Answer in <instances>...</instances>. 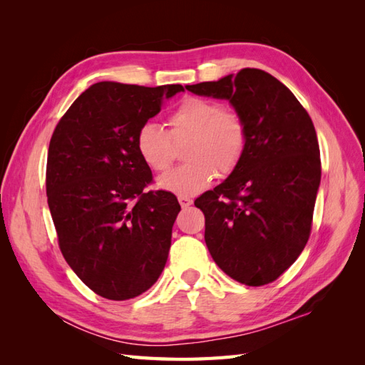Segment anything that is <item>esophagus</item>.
<instances>
[{"mask_svg":"<svg viewBox=\"0 0 365 365\" xmlns=\"http://www.w3.org/2000/svg\"><path fill=\"white\" fill-rule=\"evenodd\" d=\"M178 201H180V205L182 208H187V207H190L193 204V201L190 200V197H187V196H178Z\"/></svg>","mask_w":365,"mask_h":365,"instance_id":"esophagus-1","label":"esophagus"}]
</instances>
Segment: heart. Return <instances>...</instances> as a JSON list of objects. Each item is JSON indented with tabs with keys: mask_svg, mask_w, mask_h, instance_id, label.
Listing matches in <instances>:
<instances>
[{
	"mask_svg": "<svg viewBox=\"0 0 365 365\" xmlns=\"http://www.w3.org/2000/svg\"><path fill=\"white\" fill-rule=\"evenodd\" d=\"M169 130L143 123L135 135L141 161L153 172H163L173 160V141L184 146L185 164L160 176V189L178 196H195L216 175L227 176L240 164L247 149V128L242 117L202 97H185L168 118Z\"/></svg>",
	"mask_w": 365,
	"mask_h": 365,
	"instance_id": "heart-1",
	"label": "heart"
}]
</instances>
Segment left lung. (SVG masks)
<instances>
[{"label": "left lung", "instance_id": "left-lung-1", "mask_svg": "<svg viewBox=\"0 0 365 365\" xmlns=\"http://www.w3.org/2000/svg\"><path fill=\"white\" fill-rule=\"evenodd\" d=\"M196 96L228 101L247 128V149L225 181L195 201L217 267L248 286L274 282L311 235L322 161L311 117L269 73L244 68L189 85Z\"/></svg>", "mask_w": 365, "mask_h": 365}]
</instances>
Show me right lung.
I'll return each instance as SVG.
<instances>
[{"mask_svg":"<svg viewBox=\"0 0 365 365\" xmlns=\"http://www.w3.org/2000/svg\"><path fill=\"white\" fill-rule=\"evenodd\" d=\"M181 91L182 85L94 83L50 140L47 197L61 251L77 277L108 300L146 292L168 262L181 207L169 192H143L152 172L135 135Z\"/></svg>","mask_w":365,"mask_h":365,"instance_id":"obj_1","label":"right lung"}]
</instances>
